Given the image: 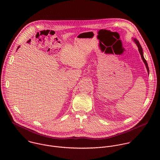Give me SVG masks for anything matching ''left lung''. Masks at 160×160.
Masks as SVG:
<instances>
[{
  "label": "left lung",
  "instance_id": "obj_1",
  "mask_svg": "<svg viewBox=\"0 0 160 160\" xmlns=\"http://www.w3.org/2000/svg\"><path fill=\"white\" fill-rule=\"evenodd\" d=\"M134 42H135V43L136 44V45H137V47H138V52H139V53H140V55H141L142 59L143 62H144V63H145V66H146V68H147V71H148V74H149V69H148V67L147 62V61L145 60V58H144V57H143L142 48V47L140 46V44L139 42L138 41V40H137L136 39H134Z\"/></svg>",
  "mask_w": 160,
  "mask_h": 160
}]
</instances>
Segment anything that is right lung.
I'll use <instances>...</instances> for the list:
<instances>
[{"label": "right lung", "instance_id": "add662e5", "mask_svg": "<svg viewBox=\"0 0 160 160\" xmlns=\"http://www.w3.org/2000/svg\"><path fill=\"white\" fill-rule=\"evenodd\" d=\"M19 47H20V46H19V47H18V48H17V49H18V48H19Z\"/></svg>", "mask_w": 160, "mask_h": 160}]
</instances>
